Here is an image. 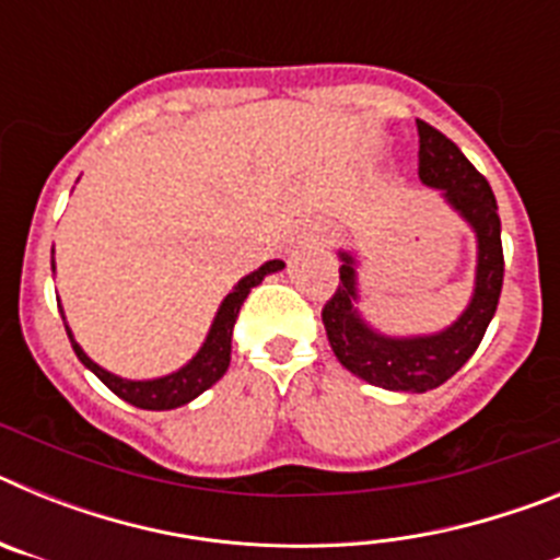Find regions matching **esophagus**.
<instances>
[{
    "instance_id": "1",
    "label": "esophagus",
    "mask_w": 560,
    "mask_h": 560,
    "mask_svg": "<svg viewBox=\"0 0 560 560\" xmlns=\"http://www.w3.org/2000/svg\"><path fill=\"white\" fill-rule=\"evenodd\" d=\"M316 237H319V241H323V244H328V241H330L328 230H319V232H316Z\"/></svg>"
}]
</instances>
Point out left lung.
Returning a JSON list of instances; mask_svg holds the SVG:
<instances>
[{"instance_id":"left-lung-1","label":"left lung","mask_w":560,"mask_h":560,"mask_svg":"<svg viewBox=\"0 0 560 560\" xmlns=\"http://www.w3.org/2000/svg\"><path fill=\"white\" fill-rule=\"evenodd\" d=\"M418 176L468 224L477 244L471 300L454 323L434 334L395 336L361 314L359 252L339 249V289L323 311L330 350L345 370L389 393H429L446 384L479 348L502 294V224L491 185L448 137L418 120Z\"/></svg>"}]
</instances>
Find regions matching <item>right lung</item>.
<instances>
[{"instance_id":"obj_1","label":"right lung","mask_w":560,"mask_h":560,"mask_svg":"<svg viewBox=\"0 0 560 560\" xmlns=\"http://www.w3.org/2000/svg\"><path fill=\"white\" fill-rule=\"evenodd\" d=\"M52 255H56V249H52ZM49 264H52V271H56V257H52ZM283 269H285L283 260H266L260 269L241 277V280L232 285L230 294L221 300L219 311H215V316H212L210 330H207L205 341H201V348L196 350V355H192L187 364H182L179 370L156 375V378H122V375L101 368L97 361L89 359L86 350L75 341V334H72V328H69L67 323V314H63V305H58V311H61L63 328H67L69 341H72V350H75V355L81 359L83 368L92 370V373H95L97 378H101L103 384L117 395V398L128 400L131 407L162 412V409H176L190 404L192 398H199L205 389H210L212 384L226 373V368H230V353H232V328H235L237 311H241V305H244V300L249 296V291L255 289V285H260L266 277L277 275V271H283Z\"/></svg>"}]
</instances>
